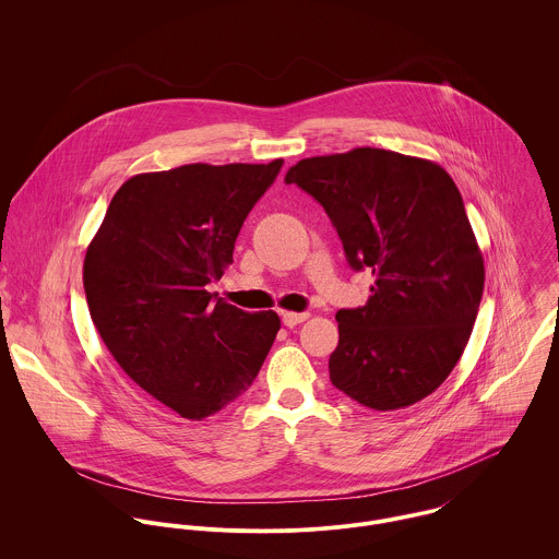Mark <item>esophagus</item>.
I'll list each match as a JSON object with an SVG mask.
<instances>
[{
	"instance_id": "34e87169",
	"label": "esophagus",
	"mask_w": 559,
	"mask_h": 559,
	"mask_svg": "<svg viewBox=\"0 0 559 559\" xmlns=\"http://www.w3.org/2000/svg\"><path fill=\"white\" fill-rule=\"evenodd\" d=\"M308 319H310L308 312H282V322H284L286 326H290V329Z\"/></svg>"
}]
</instances>
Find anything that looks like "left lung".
Wrapping results in <instances>:
<instances>
[{
  "instance_id": "obj_1",
  "label": "left lung",
  "mask_w": 559,
  "mask_h": 559,
  "mask_svg": "<svg viewBox=\"0 0 559 559\" xmlns=\"http://www.w3.org/2000/svg\"><path fill=\"white\" fill-rule=\"evenodd\" d=\"M286 182L317 198L353 269H370L366 306L335 314L331 383L374 411L430 396L459 364L484 290V260L452 176L381 148L293 165Z\"/></svg>"
}]
</instances>
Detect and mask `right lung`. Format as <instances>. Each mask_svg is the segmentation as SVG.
Returning <instances> with one entry per match:
<instances>
[{
  "instance_id": "1",
  "label": "right lung",
  "mask_w": 559,
  "mask_h": 559,
  "mask_svg": "<svg viewBox=\"0 0 559 559\" xmlns=\"http://www.w3.org/2000/svg\"><path fill=\"white\" fill-rule=\"evenodd\" d=\"M282 163L138 174L87 245L83 288L96 331L118 366L185 419L239 399L280 331L273 310L213 304L206 284L233 264L240 226Z\"/></svg>"
}]
</instances>
